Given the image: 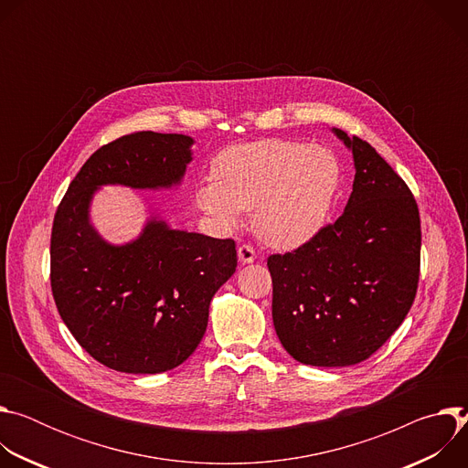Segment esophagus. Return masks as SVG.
I'll return each instance as SVG.
<instances>
[{
  "instance_id": "esophagus-1",
  "label": "esophagus",
  "mask_w": 468,
  "mask_h": 468,
  "mask_svg": "<svg viewBox=\"0 0 468 468\" xmlns=\"http://www.w3.org/2000/svg\"><path fill=\"white\" fill-rule=\"evenodd\" d=\"M255 259H257V253H255L253 246H250V244H240V246H239V261H240L242 264L253 262Z\"/></svg>"
}]
</instances>
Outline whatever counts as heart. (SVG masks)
<instances>
[{
    "instance_id": "1",
    "label": "heart",
    "mask_w": 468,
    "mask_h": 468,
    "mask_svg": "<svg viewBox=\"0 0 468 468\" xmlns=\"http://www.w3.org/2000/svg\"><path fill=\"white\" fill-rule=\"evenodd\" d=\"M343 183L339 157L298 141L264 139L231 146L213 161V181L197 190L199 206L226 226L255 211L259 239L296 248L327 222Z\"/></svg>"
}]
</instances>
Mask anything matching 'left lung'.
I'll use <instances>...</instances> for the list:
<instances>
[{
    "instance_id": "left-lung-1",
    "label": "left lung",
    "mask_w": 468,
    "mask_h": 468,
    "mask_svg": "<svg viewBox=\"0 0 468 468\" xmlns=\"http://www.w3.org/2000/svg\"><path fill=\"white\" fill-rule=\"evenodd\" d=\"M333 131L356 165L345 213L266 261L278 337L313 367H348L379 350L408 316L420 276V215L410 186L367 141Z\"/></svg>"
}]
</instances>
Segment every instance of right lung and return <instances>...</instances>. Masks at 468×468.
<instances>
[{
  "label": "right lung",
  "mask_w": 468,
  "mask_h": 468,
  "mask_svg": "<svg viewBox=\"0 0 468 468\" xmlns=\"http://www.w3.org/2000/svg\"><path fill=\"white\" fill-rule=\"evenodd\" d=\"M192 139L141 131L123 135L81 166L51 228V292L76 341L101 365L127 374L179 367L202 341L215 292L233 276V239L170 229L152 218L123 246L89 220L101 185L168 188L190 163Z\"/></svg>",
  "instance_id": "1"
}]
</instances>
